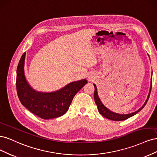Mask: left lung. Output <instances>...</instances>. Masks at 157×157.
<instances>
[{
  "mask_svg": "<svg viewBox=\"0 0 157 157\" xmlns=\"http://www.w3.org/2000/svg\"><path fill=\"white\" fill-rule=\"evenodd\" d=\"M94 86L95 88V90H94V100L95 102H96L97 107H98V109L99 113L101 114V115L104 117L106 118H108L109 120H112V121H124L126 120L127 118H130L131 117L135 115L136 114H137L138 112H140L142 109H143L145 105H146V103L148 101L149 96H150V93L151 91V87H152V77H151V85H150V90H149V92L148 94V96L147 98L146 101H145L144 104L142 105L141 107H140L138 110H137L135 112H133L132 113H128V114H119V113H117L115 112H113L111 110H109L108 108H107L105 105H103L102 103L101 99H99L98 94V90H97V87L96 85L94 84Z\"/></svg>",
  "mask_w": 157,
  "mask_h": 157,
  "instance_id": "8db88e82",
  "label": "left lung"
}]
</instances>
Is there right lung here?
<instances>
[{"label":"right lung","mask_w":157,"mask_h":157,"mask_svg":"<svg viewBox=\"0 0 157 157\" xmlns=\"http://www.w3.org/2000/svg\"><path fill=\"white\" fill-rule=\"evenodd\" d=\"M24 52L18 63L16 89L22 105L35 115L43 119L59 117L67 112L75 94L88 82L86 79L70 82L62 88L52 92H42L33 89L25 75Z\"/></svg>","instance_id":"right-lung-1"}]
</instances>
